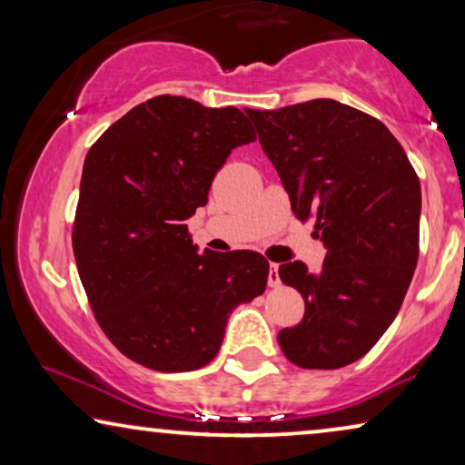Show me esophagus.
Masks as SVG:
<instances>
[{
    "instance_id": "obj_1",
    "label": "esophagus",
    "mask_w": 465,
    "mask_h": 465,
    "mask_svg": "<svg viewBox=\"0 0 465 465\" xmlns=\"http://www.w3.org/2000/svg\"><path fill=\"white\" fill-rule=\"evenodd\" d=\"M269 285L271 288H279V285H282V277H279V269L275 262H271V269H269Z\"/></svg>"
}]
</instances>
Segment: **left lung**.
<instances>
[{
    "instance_id": "left-lung-1",
    "label": "left lung",
    "mask_w": 465,
    "mask_h": 465,
    "mask_svg": "<svg viewBox=\"0 0 465 465\" xmlns=\"http://www.w3.org/2000/svg\"><path fill=\"white\" fill-rule=\"evenodd\" d=\"M298 220H315L322 269L301 260L279 277L304 298L301 323L277 334L292 364L334 371L364 358L390 328L419 258L421 186L374 116L334 99L250 110Z\"/></svg>"
}]
</instances>
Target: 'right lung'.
<instances>
[{"label":"right lung","instance_id":"obj_1","mask_svg":"<svg viewBox=\"0 0 465 465\" xmlns=\"http://www.w3.org/2000/svg\"><path fill=\"white\" fill-rule=\"evenodd\" d=\"M256 142L237 107L158 94L88 150L72 245L94 320L126 358L188 372L220 351L228 313L260 296L258 252L196 253L186 220L237 145Z\"/></svg>","mask_w":465,"mask_h":465}]
</instances>
